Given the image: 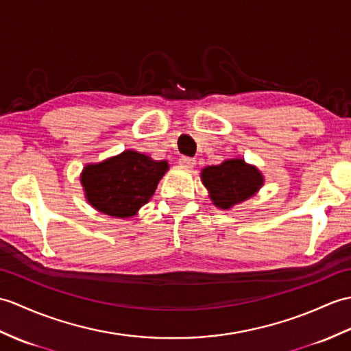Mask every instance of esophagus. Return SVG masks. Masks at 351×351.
<instances>
[{
    "label": "esophagus",
    "instance_id": "obj_1",
    "mask_svg": "<svg viewBox=\"0 0 351 351\" xmlns=\"http://www.w3.org/2000/svg\"><path fill=\"white\" fill-rule=\"evenodd\" d=\"M179 165H181L185 169H193L194 165H195V160L191 158V157H181V158H179Z\"/></svg>",
    "mask_w": 351,
    "mask_h": 351
}]
</instances>
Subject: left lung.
Returning a JSON list of instances; mask_svg holds the SVG:
<instances>
[{
    "mask_svg": "<svg viewBox=\"0 0 351 351\" xmlns=\"http://www.w3.org/2000/svg\"><path fill=\"white\" fill-rule=\"evenodd\" d=\"M202 182L209 197L219 209H230L252 197L265 184V178L256 166L247 165L242 158L226 160L218 166L202 170Z\"/></svg>",
    "mask_w": 351,
    "mask_h": 351,
    "instance_id": "1",
    "label": "left lung"
}]
</instances>
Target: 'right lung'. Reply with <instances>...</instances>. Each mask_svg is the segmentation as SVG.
Segmentation results:
<instances>
[{
    "instance_id": "right-lung-1",
    "label": "right lung",
    "mask_w": 351,
    "mask_h": 351,
    "mask_svg": "<svg viewBox=\"0 0 351 351\" xmlns=\"http://www.w3.org/2000/svg\"><path fill=\"white\" fill-rule=\"evenodd\" d=\"M167 169L165 160L127 149L101 162L86 165L80 182L94 209L115 218H130L149 202Z\"/></svg>"
}]
</instances>
